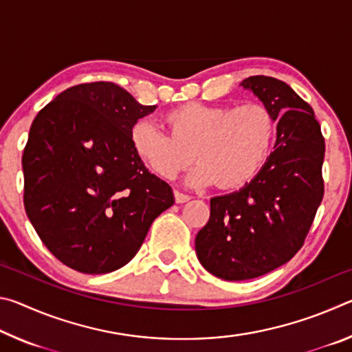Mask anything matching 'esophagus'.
<instances>
[{
	"mask_svg": "<svg viewBox=\"0 0 352 352\" xmlns=\"http://www.w3.org/2000/svg\"><path fill=\"white\" fill-rule=\"evenodd\" d=\"M174 195H175L177 204H184V201H188L190 199L188 194H183V192H180V190H174Z\"/></svg>",
	"mask_w": 352,
	"mask_h": 352,
	"instance_id": "34e87169",
	"label": "esophagus"
}]
</instances>
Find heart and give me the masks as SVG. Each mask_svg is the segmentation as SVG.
Wrapping results in <instances>:
<instances>
[{"label":"heart","mask_w":352,"mask_h":352,"mask_svg":"<svg viewBox=\"0 0 352 352\" xmlns=\"http://www.w3.org/2000/svg\"><path fill=\"white\" fill-rule=\"evenodd\" d=\"M163 119L168 133L146 119L130 130L135 155L160 178L170 180L195 158L199 164L188 184L217 183L220 189L236 190L252 183L272 158L276 119L261 102H186L166 111Z\"/></svg>","instance_id":"1"}]
</instances>
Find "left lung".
<instances>
[{
    "mask_svg": "<svg viewBox=\"0 0 352 352\" xmlns=\"http://www.w3.org/2000/svg\"><path fill=\"white\" fill-rule=\"evenodd\" d=\"M241 85L278 126L264 170L236 192L212 197L210 220L195 237L200 264L226 281L262 276L294 258L324 194V138L312 107L275 77L252 76Z\"/></svg>",
    "mask_w": 352,
    "mask_h": 352,
    "instance_id": "obj_1",
    "label": "left lung"
}]
</instances>
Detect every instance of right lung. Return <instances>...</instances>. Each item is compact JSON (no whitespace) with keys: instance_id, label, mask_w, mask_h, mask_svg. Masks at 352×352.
Listing matches in <instances>:
<instances>
[{"instance_id":"right-lung-1","label":"right lung","mask_w":352,"mask_h":352,"mask_svg":"<svg viewBox=\"0 0 352 352\" xmlns=\"http://www.w3.org/2000/svg\"><path fill=\"white\" fill-rule=\"evenodd\" d=\"M155 109L116 83L90 82L62 91L35 116L21 158L23 201L41 242L69 269H121L174 205L172 188L130 144L133 124Z\"/></svg>"}]
</instances>
